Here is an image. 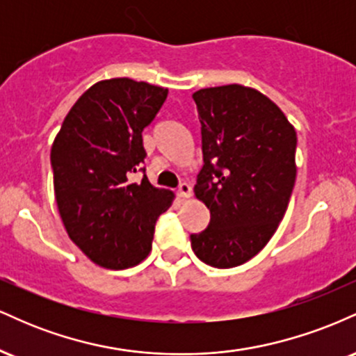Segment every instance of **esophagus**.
I'll return each instance as SVG.
<instances>
[{"instance_id":"34e87169","label":"esophagus","mask_w":356,"mask_h":356,"mask_svg":"<svg viewBox=\"0 0 356 356\" xmlns=\"http://www.w3.org/2000/svg\"><path fill=\"white\" fill-rule=\"evenodd\" d=\"M177 194L181 195V197H191V194H192V187H191V184H187V182H181V186H179V189H177Z\"/></svg>"}]
</instances>
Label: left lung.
<instances>
[{
  "label": "left lung",
  "mask_w": 356,
  "mask_h": 356,
  "mask_svg": "<svg viewBox=\"0 0 356 356\" xmlns=\"http://www.w3.org/2000/svg\"><path fill=\"white\" fill-rule=\"evenodd\" d=\"M201 120L204 165L195 197L211 222L191 234L192 251L214 268H234L273 238L296 181V130L266 95L243 85L192 95Z\"/></svg>",
  "instance_id": "8db88e82"
}]
</instances>
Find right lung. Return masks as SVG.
Masks as SVG:
<instances>
[{"label": "right lung", "mask_w": 356, "mask_h": 356, "mask_svg": "<svg viewBox=\"0 0 356 356\" xmlns=\"http://www.w3.org/2000/svg\"><path fill=\"white\" fill-rule=\"evenodd\" d=\"M169 90L104 80L76 100L51 147L55 199L73 243L95 264L136 266L152 249L155 220L174 194L149 182L142 132ZM142 172V181L135 174Z\"/></svg>", "instance_id": "right-lung-1"}]
</instances>
